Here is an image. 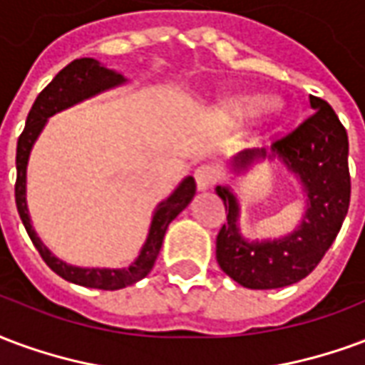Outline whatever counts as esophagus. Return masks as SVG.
Segmentation results:
<instances>
[{"instance_id": "1", "label": "esophagus", "mask_w": 365, "mask_h": 365, "mask_svg": "<svg viewBox=\"0 0 365 365\" xmlns=\"http://www.w3.org/2000/svg\"><path fill=\"white\" fill-rule=\"evenodd\" d=\"M194 179H196V186H198L200 190H208V188H212V186L220 180V171H217L215 165H200V167L194 171Z\"/></svg>"}]
</instances>
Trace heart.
I'll list each match as a JSON object with an SVG mask.
<instances>
[{"label": "heart", "instance_id": "1", "mask_svg": "<svg viewBox=\"0 0 365 365\" xmlns=\"http://www.w3.org/2000/svg\"><path fill=\"white\" fill-rule=\"evenodd\" d=\"M267 106V101H260V98H252V101H247L243 105V110L247 113H259Z\"/></svg>", "mask_w": 365, "mask_h": 365}]
</instances>
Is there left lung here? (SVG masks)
I'll return each instance as SVG.
<instances>
[{
	"instance_id": "obj_1",
	"label": "left lung",
	"mask_w": 365,
	"mask_h": 365,
	"mask_svg": "<svg viewBox=\"0 0 365 365\" xmlns=\"http://www.w3.org/2000/svg\"><path fill=\"white\" fill-rule=\"evenodd\" d=\"M315 113L289 134L272 143V157L280 155L288 169L302 179L307 192V212L299 230L267 243H247L239 235V206L227 186L215 192L223 200L227 222L215 239V259L230 278L251 289L292 286L315 270L339 235L350 206L348 134L332 106L309 97ZM267 150H245L235 167L247 169Z\"/></svg>"
}]
</instances>
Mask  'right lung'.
<instances>
[{
  "label": "right lung",
  "mask_w": 365,
  "mask_h": 365,
  "mask_svg": "<svg viewBox=\"0 0 365 365\" xmlns=\"http://www.w3.org/2000/svg\"><path fill=\"white\" fill-rule=\"evenodd\" d=\"M120 83H124V77L120 73H114L113 70L103 68L97 60H93V58L73 60L62 71H58V76L36 97L31 113L26 116L25 130L21 132L17 142L15 202H17V212L21 215V222H23L29 237H31L33 245L36 247V251L41 252L42 260L46 262L48 267L52 268L58 276H62L63 280L73 282V284H79V286H85V288L120 289L145 278L151 268H153V264H155V259L159 251H161L165 231L169 227V223L188 206V202L192 200V196L196 194V182H194L192 177H188V179L180 182L179 188L167 200L157 206L153 220H151L150 235H148V241L143 245L140 257L135 259L132 267L122 268V270L70 267V264L56 259L54 255L41 243V239L36 237L33 225H31V220H29V210H26L25 198L26 161H29V153H31L34 140L38 138L46 120L54 113L63 110V108L76 105V103L83 101V98L93 97V95L108 89V87H114V85Z\"/></svg>",
  "instance_id": "obj_1"
}]
</instances>
